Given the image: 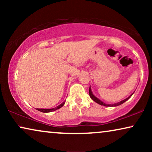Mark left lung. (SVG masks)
Here are the masks:
<instances>
[{
    "instance_id": "1",
    "label": "left lung",
    "mask_w": 152,
    "mask_h": 152,
    "mask_svg": "<svg viewBox=\"0 0 152 152\" xmlns=\"http://www.w3.org/2000/svg\"><path fill=\"white\" fill-rule=\"evenodd\" d=\"M133 94H134V93H133L129 97H128L127 98H126L125 99H124V100H122V101H121V102H120L115 103V104H107L104 103L103 102H102L101 100H99V99L98 98H97V97H95V95L93 94L92 92H91V87H90V88H89V95H90L91 98L92 99L93 101H95V102H97V104H100V105H103V106H104V107H116V106H119V105H120V104H123L124 102H126V100H128V99H129L131 97H132V95Z\"/></svg>"
}]
</instances>
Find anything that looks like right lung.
<instances>
[{"label":"right lung","mask_w":152,"mask_h":152,"mask_svg":"<svg viewBox=\"0 0 152 152\" xmlns=\"http://www.w3.org/2000/svg\"><path fill=\"white\" fill-rule=\"evenodd\" d=\"M64 104H65V102H64L63 103H61V104L58 106V107H55V108H53V109H37L38 111H41V112H43V113H49V112H52V111H56V110L60 109V108L63 107L64 105Z\"/></svg>","instance_id":"add662e5"}]
</instances>
